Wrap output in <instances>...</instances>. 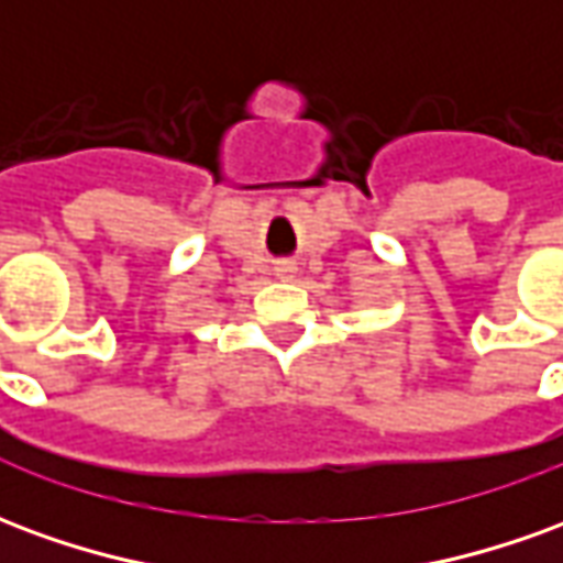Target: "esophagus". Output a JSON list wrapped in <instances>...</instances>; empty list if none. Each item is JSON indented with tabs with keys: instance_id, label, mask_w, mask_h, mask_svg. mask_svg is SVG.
<instances>
[{
	"instance_id": "obj_1",
	"label": "esophagus",
	"mask_w": 563,
	"mask_h": 563,
	"mask_svg": "<svg viewBox=\"0 0 563 563\" xmlns=\"http://www.w3.org/2000/svg\"><path fill=\"white\" fill-rule=\"evenodd\" d=\"M295 268L289 265V262H283V265H277V280H292Z\"/></svg>"
}]
</instances>
